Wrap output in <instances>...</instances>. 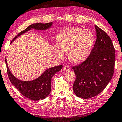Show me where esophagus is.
Instances as JSON below:
<instances>
[{"instance_id":"obj_1","label":"esophagus","mask_w":122,"mask_h":122,"mask_svg":"<svg viewBox=\"0 0 122 122\" xmlns=\"http://www.w3.org/2000/svg\"><path fill=\"white\" fill-rule=\"evenodd\" d=\"M63 69L66 71H68L70 70V68H69V66H65L63 67Z\"/></svg>"}]
</instances>
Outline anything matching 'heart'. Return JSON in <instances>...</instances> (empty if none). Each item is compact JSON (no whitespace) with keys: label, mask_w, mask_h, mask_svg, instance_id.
Segmentation results:
<instances>
[{"label":"heart","mask_w":122,"mask_h":122,"mask_svg":"<svg viewBox=\"0 0 122 122\" xmlns=\"http://www.w3.org/2000/svg\"><path fill=\"white\" fill-rule=\"evenodd\" d=\"M95 37L92 32L79 27L66 28L57 36V47L53 49L54 56L63 59V52H68L69 60L72 63L85 61L91 53Z\"/></svg>","instance_id":"heart-1"}]
</instances>
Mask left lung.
Returning <instances> with one entry per match:
<instances>
[{"label":"left lung","mask_w":122,"mask_h":122,"mask_svg":"<svg viewBox=\"0 0 122 122\" xmlns=\"http://www.w3.org/2000/svg\"><path fill=\"white\" fill-rule=\"evenodd\" d=\"M97 39L91 53L85 60L72 68L76 75L73 90L77 96L89 99L100 94L113 77L115 49L111 38L95 25Z\"/></svg>","instance_id":"8db88e82"}]
</instances>
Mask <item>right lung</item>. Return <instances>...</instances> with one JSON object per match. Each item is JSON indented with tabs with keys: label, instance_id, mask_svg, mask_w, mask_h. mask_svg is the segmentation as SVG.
Wrapping results in <instances>:
<instances>
[{
	"label": "right lung",
	"instance_id": "add662e5",
	"mask_svg": "<svg viewBox=\"0 0 122 122\" xmlns=\"http://www.w3.org/2000/svg\"><path fill=\"white\" fill-rule=\"evenodd\" d=\"M52 25V22L45 24H33L28 26L25 30L19 33L13 39L11 43L19 36L30 30L31 28H34L35 30H44L50 28ZM5 61L7 74L12 84L18 90V91L23 96L28 99L35 101L42 100L48 96L51 90V79L54 74L59 72L63 66L62 65H60L47 69L38 78L34 80L29 81H24L18 80L12 75L7 65L6 58Z\"/></svg>",
	"mask_w": 122,
	"mask_h": 122
}]
</instances>
